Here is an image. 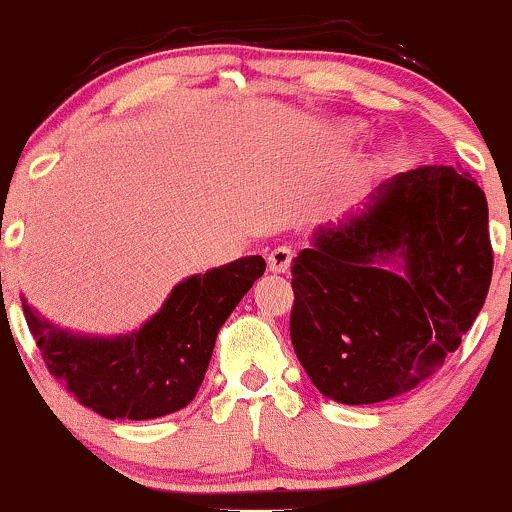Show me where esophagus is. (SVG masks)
Returning a JSON list of instances; mask_svg holds the SVG:
<instances>
[{"mask_svg":"<svg viewBox=\"0 0 512 512\" xmlns=\"http://www.w3.org/2000/svg\"><path fill=\"white\" fill-rule=\"evenodd\" d=\"M291 262H293V250L289 245H279V248H274L269 252L267 257V264L269 269H272L274 274H286L291 269Z\"/></svg>","mask_w":512,"mask_h":512,"instance_id":"obj_1","label":"esophagus"}]
</instances>
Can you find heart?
I'll list each match as a JSON object with an SVG mask.
<instances>
[{
    "mask_svg": "<svg viewBox=\"0 0 512 512\" xmlns=\"http://www.w3.org/2000/svg\"><path fill=\"white\" fill-rule=\"evenodd\" d=\"M356 134H358L356 127H346V129H344V137L351 139V137H356Z\"/></svg>",
    "mask_w": 512,
    "mask_h": 512,
    "instance_id": "b5f03b06",
    "label": "heart"
}]
</instances>
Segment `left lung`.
I'll list each match as a JSON object with an SVG mask.
<instances>
[{"mask_svg": "<svg viewBox=\"0 0 512 512\" xmlns=\"http://www.w3.org/2000/svg\"><path fill=\"white\" fill-rule=\"evenodd\" d=\"M310 243L291 269V342L339 404L385 402L431 378L489 293V207L460 166L392 175Z\"/></svg>", "mask_w": 512, "mask_h": 512, "instance_id": "8db88e82", "label": "left lung"}]
</instances>
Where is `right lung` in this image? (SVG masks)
Instances as JSON below:
<instances>
[{
  "label": "right lung",
  "instance_id": "obj_1",
  "mask_svg": "<svg viewBox=\"0 0 512 512\" xmlns=\"http://www.w3.org/2000/svg\"><path fill=\"white\" fill-rule=\"evenodd\" d=\"M260 255L185 276L142 327L86 334L55 325L21 296L28 330L45 366L105 419L146 421L192 402L228 315L264 274Z\"/></svg>",
  "mask_w": 512,
  "mask_h": 512
}]
</instances>
